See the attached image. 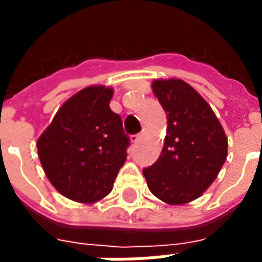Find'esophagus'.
Here are the masks:
<instances>
[{
    "instance_id": "34e87169",
    "label": "esophagus",
    "mask_w": 262,
    "mask_h": 262,
    "mask_svg": "<svg viewBox=\"0 0 262 262\" xmlns=\"http://www.w3.org/2000/svg\"><path fill=\"white\" fill-rule=\"evenodd\" d=\"M144 135H146V130H143L142 133H139V135H133V136L130 137L132 143H135V144H136V143H139L140 140H142L143 137H144Z\"/></svg>"
}]
</instances>
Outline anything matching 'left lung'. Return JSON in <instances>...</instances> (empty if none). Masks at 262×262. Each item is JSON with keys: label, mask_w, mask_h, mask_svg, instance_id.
I'll return each instance as SVG.
<instances>
[{"label": "left lung", "mask_w": 262, "mask_h": 262, "mask_svg": "<svg viewBox=\"0 0 262 262\" xmlns=\"http://www.w3.org/2000/svg\"><path fill=\"white\" fill-rule=\"evenodd\" d=\"M153 92L167 114L159 160L143 176L154 196L182 205L202 195L227 157V137L209 103L178 78L156 80Z\"/></svg>", "instance_id": "8db88e82"}]
</instances>
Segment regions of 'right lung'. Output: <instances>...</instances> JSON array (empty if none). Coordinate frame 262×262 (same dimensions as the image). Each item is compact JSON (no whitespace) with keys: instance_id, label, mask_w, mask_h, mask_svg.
<instances>
[{"instance_id":"1","label":"right lung","mask_w":262,"mask_h":262,"mask_svg":"<svg viewBox=\"0 0 262 262\" xmlns=\"http://www.w3.org/2000/svg\"><path fill=\"white\" fill-rule=\"evenodd\" d=\"M114 90L86 86L67 99L37 140L49 181L63 196L81 203L101 201L125 164L129 137L109 108Z\"/></svg>"}]
</instances>
